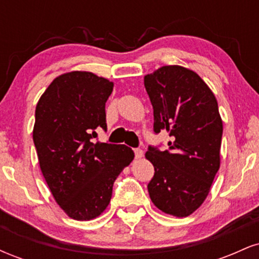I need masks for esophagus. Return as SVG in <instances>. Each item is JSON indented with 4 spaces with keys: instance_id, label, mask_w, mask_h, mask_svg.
Listing matches in <instances>:
<instances>
[{
    "instance_id": "obj_1",
    "label": "esophagus",
    "mask_w": 259,
    "mask_h": 259,
    "mask_svg": "<svg viewBox=\"0 0 259 259\" xmlns=\"http://www.w3.org/2000/svg\"><path fill=\"white\" fill-rule=\"evenodd\" d=\"M134 153H135V158L140 159L144 157V151L141 148H134Z\"/></svg>"
}]
</instances>
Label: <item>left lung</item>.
I'll return each instance as SVG.
<instances>
[{
    "label": "left lung",
    "instance_id": "8db88e82",
    "mask_svg": "<svg viewBox=\"0 0 259 259\" xmlns=\"http://www.w3.org/2000/svg\"><path fill=\"white\" fill-rule=\"evenodd\" d=\"M153 107V132L169 133V148L148 146L154 167L148 194L154 206L187 217L206 200L221 164L223 123L210 89L192 70L165 65L145 76Z\"/></svg>",
    "mask_w": 259,
    "mask_h": 259
}]
</instances>
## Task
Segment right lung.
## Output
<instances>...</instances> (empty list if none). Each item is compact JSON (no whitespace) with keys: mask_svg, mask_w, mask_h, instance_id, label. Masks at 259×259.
Here are the masks:
<instances>
[{"mask_svg":"<svg viewBox=\"0 0 259 259\" xmlns=\"http://www.w3.org/2000/svg\"><path fill=\"white\" fill-rule=\"evenodd\" d=\"M113 82L89 72L58 76L44 92L32 132L38 163L53 197L70 218L90 221L108 206L113 184L134 158L125 145L95 142L107 129Z\"/></svg>","mask_w":259,"mask_h":259,"instance_id":"1","label":"right lung"}]
</instances>
